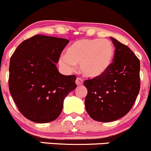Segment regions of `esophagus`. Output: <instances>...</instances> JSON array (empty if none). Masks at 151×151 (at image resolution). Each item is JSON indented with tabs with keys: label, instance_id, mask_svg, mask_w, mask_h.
I'll return each instance as SVG.
<instances>
[{
	"label": "esophagus",
	"instance_id": "esophagus-1",
	"mask_svg": "<svg viewBox=\"0 0 151 151\" xmlns=\"http://www.w3.org/2000/svg\"><path fill=\"white\" fill-rule=\"evenodd\" d=\"M76 84L78 86L82 85V84H83L82 78H80V77H78V78H76Z\"/></svg>",
	"mask_w": 151,
	"mask_h": 151
}]
</instances>
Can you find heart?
Wrapping results in <instances>:
<instances>
[{
	"label": "heart",
	"instance_id": "b5f03b06",
	"mask_svg": "<svg viewBox=\"0 0 151 151\" xmlns=\"http://www.w3.org/2000/svg\"><path fill=\"white\" fill-rule=\"evenodd\" d=\"M113 56L114 48L108 40L83 38L73 43L59 61L69 69H73L76 64H80V70L85 76L96 78L104 75L110 68Z\"/></svg>",
	"mask_w": 151,
	"mask_h": 151
}]
</instances>
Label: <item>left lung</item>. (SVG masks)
Masks as SVG:
<instances>
[{
	"label": "left lung",
	"mask_w": 151,
	"mask_h": 151,
	"mask_svg": "<svg viewBox=\"0 0 151 151\" xmlns=\"http://www.w3.org/2000/svg\"><path fill=\"white\" fill-rule=\"evenodd\" d=\"M115 47L113 63L101 76L84 81L86 110L93 119L117 120L133 107L140 90V62L127 46L110 38Z\"/></svg>",
	"instance_id": "left-lung-1"
}]
</instances>
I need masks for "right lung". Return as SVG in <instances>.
<instances>
[{
    "label": "right lung",
    "instance_id": "1",
    "mask_svg": "<svg viewBox=\"0 0 151 151\" xmlns=\"http://www.w3.org/2000/svg\"><path fill=\"white\" fill-rule=\"evenodd\" d=\"M70 41L37 35L23 41L10 58L9 88L22 115L36 123L54 121L64 99L76 88V76H64L55 64Z\"/></svg>",
    "mask_w": 151,
    "mask_h": 151
}]
</instances>
